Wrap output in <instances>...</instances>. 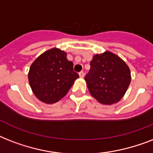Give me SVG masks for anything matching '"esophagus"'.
Here are the masks:
<instances>
[{
  "label": "esophagus",
  "mask_w": 153,
  "mask_h": 153,
  "mask_svg": "<svg viewBox=\"0 0 153 153\" xmlns=\"http://www.w3.org/2000/svg\"><path fill=\"white\" fill-rule=\"evenodd\" d=\"M79 76L81 77V78H83V77H84V72L82 71L79 72Z\"/></svg>",
  "instance_id": "34e87169"
}]
</instances>
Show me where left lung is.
Segmentation results:
<instances>
[{
	"mask_svg": "<svg viewBox=\"0 0 153 153\" xmlns=\"http://www.w3.org/2000/svg\"><path fill=\"white\" fill-rule=\"evenodd\" d=\"M89 91L102 104L111 105L121 99L131 81L126 63L109 51L94 56L85 76Z\"/></svg>",
	"mask_w": 153,
	"mask_h": 153,
	"instance_id": "obj_1",
	"label": "left lung"
}]
</instances>
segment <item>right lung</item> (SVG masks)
Instances as JSON below:
<instances>
[{"label": "right lung", "instance_id": "1", "mask_svg": "<svg viewBox=\"0 0 153 153\" xmlns=\"http://www.w3.org/2000/svg\"><path fill=\"white\" fill-rule=\"evenodd\" d=\"M74 64L67 53L52 48L39 55L30 67L28 80L33 93L42 102L51 104L59 101L69 91L75 79Z\"/></svg>", "mask_w": 153, "mask_h": 153}]
</instances>
